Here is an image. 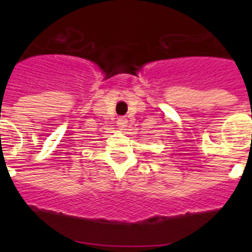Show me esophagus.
<instances>
[{"instance_id":"1","label":"esophagus","mask_w":252,"mask_h":252,"mask_svg":"<svg viewBox=\"0 0 252 252\" xmlns=\"http://www.w3.org/2000/svg\"><path fill=\"white\" fill-rule=\"evenodd\" d=\"M127 119H125V117H120L119 121H117V125H119V127L121 128V130H125V128L127 127Z\"/></svg>"}]
</instances>
